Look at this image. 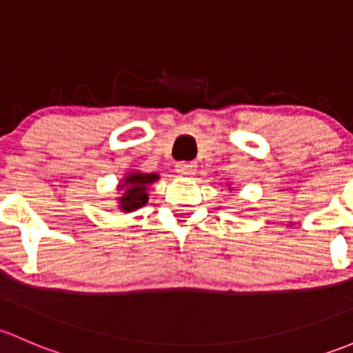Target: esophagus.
<instances>
[{
  "instance_id": "34e87169",
  "label": "esophagus",
  "mask_w": 353,
  "mask_h": 353,
  "mask_svg": "<svg viewBox=\"0 0 353 353\" xmlns=\"http://www.w3.org/2000/svg\"><path fill=\"white\" fill-rule=\"evenodd\" d=\"M195 170H197V165L194 161L176 163V173H180V175H194Z\"/></svg>"
}]
</instances>
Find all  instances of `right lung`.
<instances>
[{"label": "right lung", "instance_id": "1", "mask_svg": "<svg viewBox=\"0 0 353 353\" xmlns=\"http://www.w3.org/2000/svg\"><path fill=\"white\" fill-rule=\"evenodd\" d=\"M158 180L156 173H132L129 178H125V183L121 185V188H125L123 197H121V209L123 212H130L148 203V185Z\"/></svg>", "mask_w": 353, "mask_h": 353}]
</instances>
